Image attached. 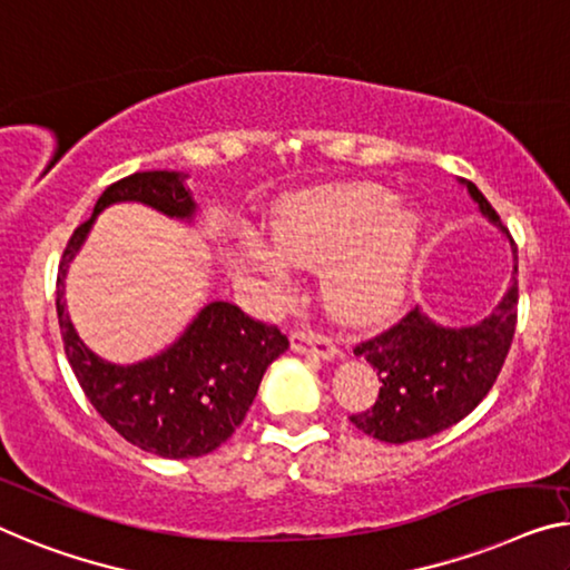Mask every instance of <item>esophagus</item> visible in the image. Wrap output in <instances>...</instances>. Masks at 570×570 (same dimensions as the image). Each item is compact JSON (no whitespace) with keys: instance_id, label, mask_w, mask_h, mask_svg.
Returning <instances> with one entry per match:
<instances>
[{"instance_id":"esophagus-1","label":"esophagus","mask_w":570,"mask_h":570,"mask_svg":"<svg viewBox=\"0 0 570 570\" xmlns=\"http://www.w3.org/2000/svg\"><path fill=\"white\" fill-rule=\"evenodd\" d=\"M292 351L317 355V358H335L337 347L330 337L320 333H292Z\"/></svg>"}]
</instances>
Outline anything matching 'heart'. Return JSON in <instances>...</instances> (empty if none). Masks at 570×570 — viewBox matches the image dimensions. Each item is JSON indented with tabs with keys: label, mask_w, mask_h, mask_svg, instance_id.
Returning <instances> with one entry per match:
<instances>
[{
	"label": "heart",
	"mask_w": 570,
	"mask_h": 570,
	"mask_svg": "<svg viewBox=\"0 0 570 570\" xmlns=\"http://www.w3.org/2000/svg\"><path fill=\"white\" fill-rule=\"evenodd\" d=\"M381 186L325 191L286 207L271 225L276 253L302 266L325 271V296L337 314L368 320L399 299L420 245V219L394 209ZM253 258L282 274L278 258L253 245Z\"/></svg>",
	"instance_id": "b5f03b06"
}]
</instances>
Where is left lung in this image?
Masks as SVG:
<instances>
[{
    "mask_svg": "<svg viewBox=\"0 0 570 570\" xmlns=\"http://www.w3.org/2000/svg\"><path fill=\"white\" fill-rule=\"evenodd\" d=\"M471 197L483 215L504 230L502 217L479 186L469 181ZM517 274V248H514ZM520 286H509L502 304L473 327H440L414 307L353 347L379 373V399L371 410L351 414V422L366 435L384 443H410L438 435L491 392L507 361L517 330Z\"/></svg>",
    "mask_w": 570,
    "mask_h": 570,
    "instance_id": "obj_1",
    "label": "left lung"
}]
</instances>
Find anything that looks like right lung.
Returning <instances> with one entry per match:
<instances>
[{"mask_svg":"<svg viewBox=\"0 0 570 570\" xmlns=\"http://www.w3.org/2000/svg\"><path fill=\"white\" fill-rule=\"evenodd\" d=\"M184 174L138 171L109 184L95 215L68 240L56 282L63 351L91 406L127 443L160 458H197L219 448L245 420L266 368L288 347L276 325L253 320L230 302H212L189 330L156 358L115 366L73 333L63 304V276L97 212L115 202H142L168 217H191Z\"/></svg>","mask_w":570,"mask_h":570,"instance_id":"right-lung-1","label":"right lung"}]
</instances>
